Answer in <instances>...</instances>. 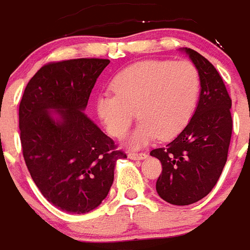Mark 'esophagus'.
<instances>
[{
  "label": "esophagus",
  "instance_id": "34e87169",
  "mask_svg": "<svg viewBox=\"0 0 250 250\" xmlns=\"http://www.w3.org/2000/svg\"><path fill=\"white\" fill-rule=\"evenodd\" d=\"M129 159H131V160H141V159H145L146 158V154L145 152H129Z\"/></svg>",
  "mask_w": 250,
  "mask_h": 250
}]
</instances>
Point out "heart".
Returning a JSON list of instances; mask_svg holds the SVG:
<instances>
[{
  "label": "heart",
  "instance_id": "heart-1",
  "mask_svg": "<svg viewBox=\"0 0 250 250\" xmlns=\"http://www.w3.org/2000/svg\"><path fill=\"white\" fill-rule=\"evenodd\" d=\"M115 95L98 99V112L107 131L123 138L135 119L141 120L129 143L140 147L175 138L193 118L202 89L198 68L189 61L144 60L121 70L112 80Z\"/></svg>",
  "mask_w": 250,
  "mask_h": 250
}]
</instances>
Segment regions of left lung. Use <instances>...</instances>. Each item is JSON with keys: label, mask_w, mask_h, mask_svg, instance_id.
<instances>
[{"label": "left lung", "mask_w": 250, "mask_h": 250, "mask_svg": "<svg viewBox=\"0 0 250 250\" xmlns=\"http://www.w3.org/2000/svg\"><path fill=\"white\" fill-rule=\"evenodd\" d=\"M200 74L202 91L195 114L171 143L150 151L160 160L156 191L174 205L199 202L213 190L230 145L231 99L222 76L204 56L185 48Z\"/></svg>", "instance_id": "obj_1"}]
</instances>
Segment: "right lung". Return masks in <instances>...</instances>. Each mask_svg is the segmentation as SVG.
Masks as SVG:
<instances>
[{"label":"right lung","mask_w":250,"mask_h":250,"mask_svg":"<svg viewBox=\"0 0 250 250\" xmlns=\"http://www.w3.org/2000/svg\"><path fill=\"white\" fill-rule=\"evenodd\" d=\"M106 59H74L42 66L28 81L19 109L20 139L31 178L46 199L67 213L101 204L114 182L118 150L85 114ZM56 109L55 119L49 111Z\"/></svg>","instance_id":"right-lung-1"}]
</instances>
